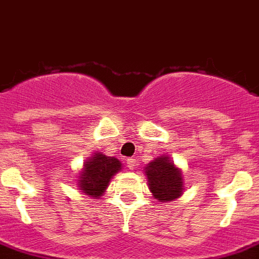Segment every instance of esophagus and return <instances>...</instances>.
I'll list each match as a JSON object with an SVG mask.
<instances>
[{"mask_svg": "<svg viewBox=\"0 0 259 259\" xmlns=\"http://www.w3.org/2000/svg\"><path fill=\"white\" fill-rule=\"evenodd\" d=\"M126 163H127V167H129V170H134V169H136L137 161L134 158H129V159H127V161H126Z\"/></svg>", "mask_w": 259, "mask_h": 259, "instance_id": "34e87169", "label": "esophagus"}]
</instances>
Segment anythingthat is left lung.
I'll use <instances>...</instances> for the list:
<instances>
[{
    "label": "left lung",
    "mask_w": 259,
    "mask_h": 259,
    "mask_svg": "<svg viewBox=\"0 0 259 259\" xmlns=\"http://www.w3.org/2000/svg\"><path fill=\"white\" fill-rule=\"evenodd\" d=\"M148 188L158 202H171L184 194L185 184L182 170L169 155H159L145 166Z\"/></svg>",
    "instance_id": "left-lung-1"
}]
</instances>
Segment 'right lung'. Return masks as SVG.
<instances>
[{"instance_id": "right-lung-1", "label": "right lung", "mask_w": 259, "mask_h": 259, "mask_svg": "<svg viewBox=\"0 0 259 259\" xmlns=\"http://www.w3.org/2000/svg\"><path fill=\"white\" fill-rule=\"evenodd\" d=\"M121 169L122 163L119 159L96 151L86 159L83 167L79 170L77 180L78 190L92 198H100L110 185L111 178L121 171Z\"/></svg>"}]
</instances>
